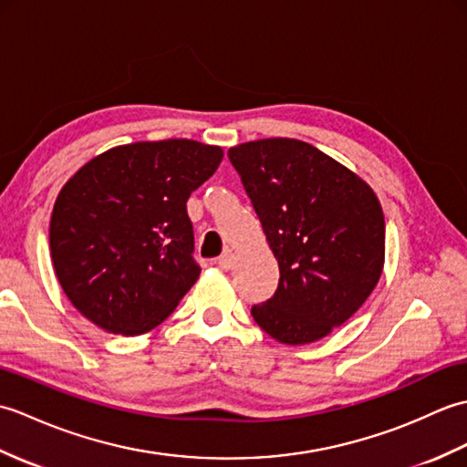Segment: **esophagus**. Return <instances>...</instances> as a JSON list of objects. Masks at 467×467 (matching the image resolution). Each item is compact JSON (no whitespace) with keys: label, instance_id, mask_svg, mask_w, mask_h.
Instances as JSON below:
<instances>
[{"label":"esophagus","instance_id":"obj_1","mask_svg":"<svg viewBox=\"0 0 467 467\" xmlns=\"http://www.w3.org/2000/svg\"><path fill=\"white\" fill-rule=\"evenodd\" d=\"M234 261H236V256H234L231 251H226L224 254L218 256L216 263H218V266H221L223 271H231L233 266H234Z\"/></svg>","mask_w":467,"mask_h":467}]
</instances>
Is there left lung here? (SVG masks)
Wrapping results in <instances>:
<instances>
[{"mask_svg": "<svg viewBox=\"0 0 467 467\" xmlns=\"http://www.w3.org/2000/svg\"><path fill=\"white\" fill-rule=\"evenodd\" d=\"M279 263L276 293L251 309L285 345L329 335L379 283L385 218L361 176L295 138H263L228 150Z\"/></svg>", "mask_w": 467, "mask_h": 467, "instance_id": "8db88e82", "label": "left lung"}]
</instances>
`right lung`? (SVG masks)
I'll use <instances>...</instances> for the list:
<instances>
[{
    "mask_svg": "<svg viewBox=\"0 0 467 467\" xmlns=\"http://www.w3.org/2000/svg\"><path fill=\"white\" fill-rule=\"evenodd\" d=\"M221 161V146L188 138L132 142L94 156L62 186L49 251L88 321L132 337L176 309L201 275L186 201Z\"/></svg>",
    "mask_w": 467,
    "mask_h": 467,
    "instance_id": "obj_1",
    "label": "right lung"
}]
</instances>
